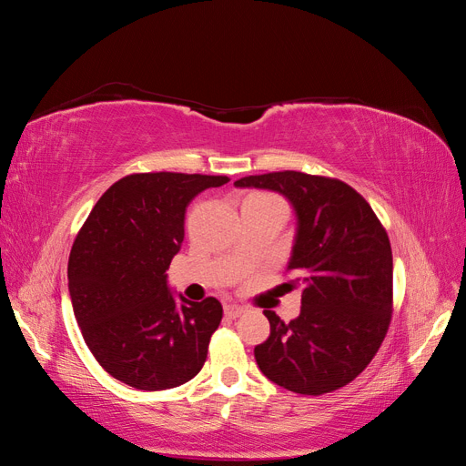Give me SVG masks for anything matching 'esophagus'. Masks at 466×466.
Masks as SVG:
<instances>
[{
    "mask_svg": "<svg viewBox=\"0 0 466 466\" xmlns=\"http://www.w3.org/2000/svg\"><path fill=\"white\" fill-rule=\"evenodd\" d=\"M223 311H225V317H229V319H237V317H241V315L245 313V307L231 303V305H225V307H223Z\"/></svg>",
    "mask_w": 466,
    "mask_h": 466,
    "instance_id": "obj_1",
    "label": "esophagus"
}]
</instances>
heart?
<instances>
[{"instance_id":"1","label":"heart","mask_w":466,"mask_h":466,"mask_svg":"<svg viewBox=\"0 0 466 466\" xmlns=\"http://www.w3.org/2000/svg\"><path fill=\"white\" fill-rule=\"evenodd\" d=\"M262 196H266V194H255V196H250V198H262Z\"/></svg>"}]
</instances>
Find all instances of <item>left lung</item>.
I'll use <instances>...</instances> for the list:
<instances>
[{"mask_svg": "<svg viewBox=\"0 0 466 466\" xmlns=\"http://www.w3.org/2000/svg\"><path fill=\"white\" fill-rule=\"evenodd\" d=\"M241 188L286 196L298 233L286 288H303L301 313L274 311L270 336L255 348L260 371L298 394L332 392L368 368L392 317V250L375 211L346 182L299 171L243 177Z\"/></svg>", "mask_w": 466, "mask_h": 466, "instance_id": "left-lung-1", "label": "left lung"}]
</instances>
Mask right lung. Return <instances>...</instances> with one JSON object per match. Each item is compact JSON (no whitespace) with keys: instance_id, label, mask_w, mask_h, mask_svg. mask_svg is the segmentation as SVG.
<instances>
[{"instance_id":"obj_1","label":"right lung","mask_w":466,"mask_h":466,"mask_svg":"<svg viewBox=\"0 0 466 466\" xmlns=\"http://www.w3.org/2000/svg\"><path fill=\"white\" fill-rule=\"evenodd\" d=\"M228 177L136 173L115 182L79 229L67 262L83 340L101 368L139 390H165L198 375L223 307L180 303L167 270L185 241L188 204Z\"/></svg>"}]
</instances>
